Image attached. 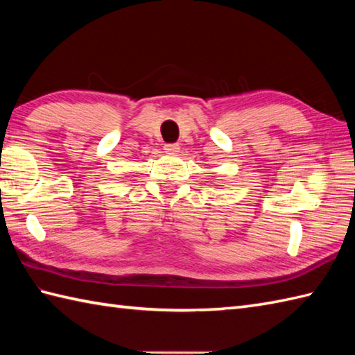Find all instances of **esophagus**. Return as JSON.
Wrapping results in <instances>:
<instances>
[{"mask_svg":"<svg viewBox=\"0 0 355 355\" xmlns=\"http://www.w3.org/2000/svg\"><path fill=\"white\" fill-rule=\"evenodd\" d=\"M164 150L168 154H177L180 150V145H178V143H166Z\"/></svg>","mask_w":355,"mask_h":355,"instance_id":"esophagus-1","label":"esophagus"}]
</instances>
